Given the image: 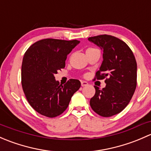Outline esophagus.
<instances>
[{
  "label": "esophagus",
  "instance_id": "34e87169",
  "mask_svg": "<svg viewBox=\"0 0 151 151\" xmlns=\"http://www.w3.org/2000/svg\"><path fill=\"white\" fill-rule=\"evenodd\" d=\"M88 85V83H87L86 81H81V85L83 87L86 86V85Z\"/></svg>",
  "mask_w": 151,
  "mask_h": 151
}]
</instances>
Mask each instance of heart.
Returning <instances> with one entry per match:
<instances>
[{
    "mask_svg": "<svg viewBox=\"0 0 151 151\" xmlns=\"http://www.w3.org/2000/svg\"><path fill=\"white\" fill-rule=\"evenodd\" d=\"M93 50V48H88V49H87V50H86V52H87L90 51V50Z\"/></svg>",
    "mask_w": 151,
    "mask_h": 151,
    "instance_id": "b5f03b06",
    "label": "heart"
}]
</instances>
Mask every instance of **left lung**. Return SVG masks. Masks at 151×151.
<instances>
[{"mask_svg":"<svg viewBox=\"0 0 151 151\" xmlns=\"http://www.w3.org/2000/svg\"><path fill=\"white\" fill-rule=\"evenodd\" d=\"M103 50V62L94 80H105L101 90L94 86L91 99L93 110L102 117L119 113L129 104L137 87V62L133 52L126 43L110 35L88 38Z\"/></svg>","mask_w":151,"mask_h":151,"instance_id":"obj_1","label":"left lung"}]
</instances>
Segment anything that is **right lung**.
Instances as JSON below:
<instances>
[{
	"label": "right lung",
	"mask_w": 151,
	"mask_h": 151,
	"mask_svg": "<svg viewBox=\"0 0 151 151\" xmlns=\"http://www.w3.org/2000/svg\"><path fill=\"white\" fill-rule=\"evenodd\" d=\"M79 43L78 40L45 39L25 52L21 71L22 89L29 104L41 115L48 118L61 115L80 89L78 80L71 79L63 85L54 77L64 68L67 55Z\"/></svg>",
	"instance_id": "right-lung-1"
}]
</instances>
